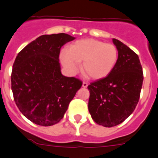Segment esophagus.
I'll list each match as a JSON object with an SVG mask.
<instances>
[{
    "label": "esophagus",
    "instance_id": "obj_1",
    "mask_svg": "<svg viewBox=\"0 0 158 158\" xmlns=\"http://www.w3.org/2000/svg\"><path fill=\"white\" fill-rule=\"evenodd\" d=\"M87 86H88V84H87V83H86V82H83V84H82V87H84V88H86V87H87Z\"/></svg>",
    "mask_w": 158,
    "mask_h": 158
}]
</instances>
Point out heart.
<instances>
[{
    "label": "heart",
    "mask_w": 158,
    "mask_h": 158,
    "mask_svg": "<svg viewBox=\"0 0 158 158\" xmlns=\"http://www.w3.org/2000/svg\"><path fill=\"white\" fill-rule=\"evenodd\" d=\"M118 57L114 45L93 38L77 40L70 49H62L60 54V62L69 74H75L79 69L78 63L82 62L83 73L95 81L105 78L112 72Z\"/></svg>",
    "instance_id": "heart-1"
}]
</instances>
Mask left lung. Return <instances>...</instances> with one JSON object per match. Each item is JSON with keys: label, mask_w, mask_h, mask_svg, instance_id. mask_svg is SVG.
<instances>
[{"label": "left lung", "mask_w": 158, "mask_h": 158, "mask_svg": "<svg viewBox=\"0 0 158 158\" xmlns=\"http://www.w3.org/2000/svg\"><path fill=\"white\" fill-rule=\"evenodd\" d=\"M118 61L107 77L91 83L88 110L97 124L111 127L122 123L135 109L143 84V70L137 54L113 38Z\"/></svg>", "instance_id": "obj_1"}]
</instances>
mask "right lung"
I'll list each match as a JSON object with an SVG mask.
<instances>
[{"label":"right lung","instance_id":"right-lung-1","mask_svg":"<svg viewBox=\"0 0 158 158\" xmlns=\"http://www.w3.org/2000/svg\"><path fill=\"white\" fill-rule=\"evenodd\" d=\"M75 37L64 34H45L18 53L13 64L11 89L20 111L40 126H51L64 118L69 103L82 85L61 74L60 48Z\"/></svg>","mask_w":158,"mask_h":158}]
</instances>
